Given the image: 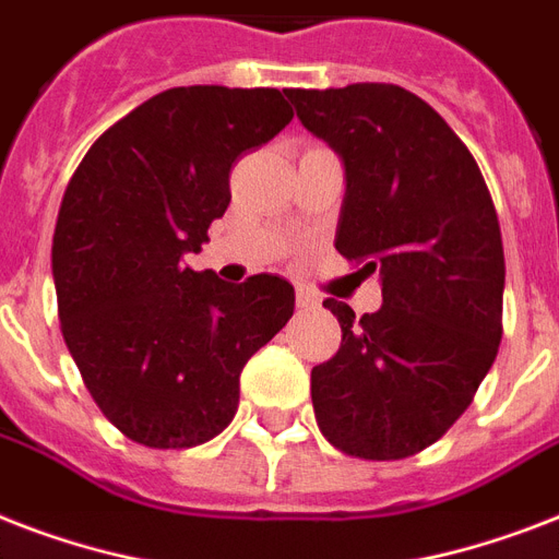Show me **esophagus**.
Here are the masks:
<instances>
[{
    "label": "esophagus",
    "mask_w": 559,
    "mask_h": 559,
    "mask_svg": "<svg viewBox=\"0 0 559 559\" xmlns=\"http://www.w3.org/2000/svg\"><path fill=\"white\" fill-rule=\"evenodd\" d=\"M296 305L301 307V310H313V307L319 305V296H316V293H310V289H298Z\"/></svg>",
    "instance_id": "obj_1"
}]
</instances>
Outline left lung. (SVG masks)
<instances>
[{"label": "left lung", "instance_id": "left-lung-1", "mask_svg": "<svg viewBox=\"0 0 559 559\" xmlns=\"http://www.w3.org/2000/svg\"><path fill=\"white\" fill-rule=\"evenodd\" d=\"M301 124L345 162L336 249L382 275V307L340 319L336 357L310 373L319 429L345 455L432 447L473 403L502 342L504 249L473 153L394 83L287 90Z\"/></svg>", "mask_w": 559, "mask_h": 559}]
</instances>
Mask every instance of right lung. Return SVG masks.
<instances>
[{
    "label": "right lung",
    "mask_w": 559,
    "mask_h": 559,
    "mask_svg": "<svg viewBox=\"0 0 559 559\" xmlns=\"http://www.w3.org/2000/svg\"><path fill=\"white\" fill-rule=\"evenodd\" d=\"M278 90L177 86L104 130L66 186L51 272L66 348L130 441L188 450L231 424L240 371L289 322L278 275L193 272L228 174L289 124Z\"/></svg>",
    "instance_id": "1"
}]
</instances>
